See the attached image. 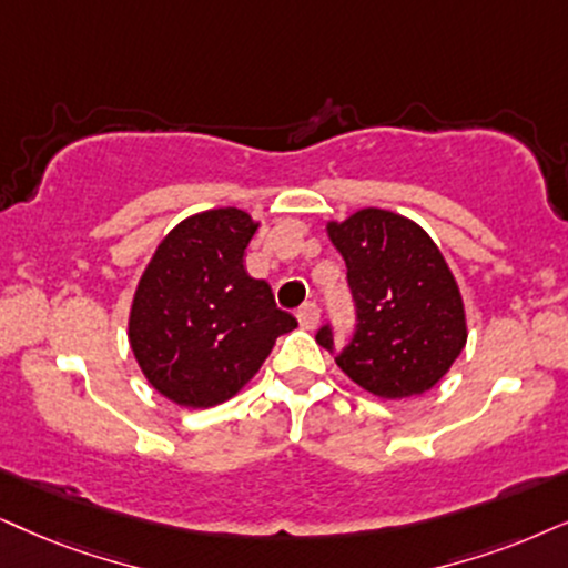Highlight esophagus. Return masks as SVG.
I'll list each match as a JSON object with an SVG mask.
<instances>
[{"label": "esophagus", "mask_w": 568, "mask_h": 568, "mask_svg": "<svg viewBox=\"0 0 568 568\" xmlns=\"http://www.w3.org/2000/svg\"><path fill=\"white\" fill-rule=\"evenodd\" d=\"M296 320H298V325L304 327V329H314V327L320 325V306H317V304H304V306H298Z\"/></svg>", "instance_id": "esophagus-1"}]
</instances>
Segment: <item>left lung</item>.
Returning a JSON list of instances; mask_svg holds the SVG:
<instances>
[{
    "instance_id": "8db88e82",
    "label": "left lung",
    "mask_w": 568,
    "mask_h": 568,
    "mask_svg": "<svg viewBox=\"0 0 568 568\" xmlns=\"http://www.w3.org/2000/svg\"><path fill=\"white\" fill-rule=\"evenodd\" d=\"M327 235L346 262L356 327L346 346L335 348L327 322L317 343L375 396L429 390L466 343L462 293L440 248L416 222L385 210L329 222Z\"/></svg>"
}]
</instances>
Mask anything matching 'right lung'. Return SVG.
Returning a JSON list of instances; mask_svg holds the SVG:
<instances>
[{
	"instance_id": "1",
	"label": "right lung",
	"mask_w": 568,
	"mask_h": 568,
	"mask_svg": "<svg viewBox=\"0 0 568 568\" xmlns=\"http://www.w3.org/2000/svg\"><path fill=\"white\" fill-rule=\"evenodd\" d=\"M256 222L210 210L172 227L143 272L131 348L149 383L178 406L222 404L260 372L277 335L298 325L264 280L243 270Z\"/></svg>"
}]
</instances>
